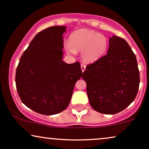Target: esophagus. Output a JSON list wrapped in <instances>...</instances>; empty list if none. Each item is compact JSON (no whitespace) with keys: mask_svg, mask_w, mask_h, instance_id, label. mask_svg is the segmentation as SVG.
Instances as JSON below:
<instances>
[{"mask_svg":"<svg viewBox=\"0 0 149 149\" xmlns=\"http://www.w3.org/2000/svg\"><path fill=\"white\" fill-rule=\"evenodd\" d=\"M86 69V65H84V64H82L81 65V70H82V72Z\"/></svg>","mask_w":149,"mask_h":149,"instance_id":"obj_1","label":"esophagus"}]
</instances>
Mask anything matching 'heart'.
Returning <instances> with one entry per match:
<instances>
[{
	"label": "heart",
	"mask_w": 149,
	"mask_h": 149,
	"mask_svg": "<svg viewBox=\"0 0 149 149\" xmlns=\"http://www.w3.org/2000/svg\"><path fill=\"white\" fill-rule=\"evenodd\" d=\"M108 47V40L104 35L92 30L78 29L69 36V43L65 45V49L69 54H74L82 51L81 56L86 63H94L102 57Z\"/></svg>",
	"instance_id": "1"
}]
</instances>
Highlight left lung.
<instances>
[{
    "instance_id": "obj_1",
    "label": "left lung",
    "mask_w": 149,
    "mask_h": 149,
    "mask_svg": "<svg viewBox=\"0 0 149 149\" xmlns=\"http://www.w3.org/2000/svg\"><path fill=\"white\" fill-rule=\"evenodd\" d=\"M92 108L103 114L118 113L136 97L140 73L136 57L127 41L113 36L107 54L86 66L82 74Z\"/></svg>"
}]
</instances>
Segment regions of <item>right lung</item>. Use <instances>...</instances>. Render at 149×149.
Returning <instances> with one entry per match:
<instances>
[{
    "label": "right lung",
    "instance_id": "1",
    "mask_svg": "<svg viewBox=\"0 0 149 149\" xmlns=\"http://www.w3.org/2000/svg\"><path fill=\"white\" fill-rule=\"evenodd\" d=\"M65 26H53L38 33L20 58L16 72L22 102L35 112L52 116L68 107L76 82L82 77L78 62L63 58Z\"/></svg>",
    "mask_w": 149,
    "mask_h": 149
}]
</instances>
